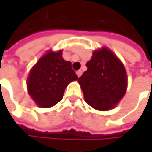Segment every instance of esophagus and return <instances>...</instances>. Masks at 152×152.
<instances>
[{
  "instance_id": "34e87169",
  "label": "esophagus",
  "mask_w": 152,
  "mask_h": 152,
  "mask_svg": "<svg viewBox=\"0 0 152 152\" xmlns=\"http://www.w3.org/2000/svg\"><path fill=\"white\" fill-rule=\"evenodd\" d=\"M82 73H83V72H82V70H78V71H76V75H77L78 77H80V76H82Z\"/></svg>"
}]
</instances>
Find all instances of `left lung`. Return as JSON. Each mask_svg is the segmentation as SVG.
I'll return each instance as SVG.
<instances>
[{
	"label": "left lung",
	"instance_id": "left-lung-1",
	"mask_svg": "<svg viewBox=\"0 0 152 152\" xmlns=\"http://www.w3.org/2000/svg\"><path fill=\"white\" fill-rule=\"evenodd\" d=\"M78 79L85 102L96 110L107 111L123 98L128 85L122 62L108 48L96 50Z\"/></svg>",
	"mask_w": 152,
	"mask_h": 152
}]
</instances>
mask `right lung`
Masks as SVG:
<instances>
[{
    "instance_id": "right-lung-1",
    "label": "right lung",
    "mask_w": 152,
    "mask_h": 152,
    "mask_svg": "<svg viewBox=\"0 0 152 152\" xmlns=\"http://www.w3.org/2000/svg\"><path fill=\"white\" fill-rule=\"evenodd\" d=\"M61 50L48 51L32 67L28 79V92L36 105L48 108L60 102L68 84L78 79L71 62L63 60Z\"/></svg>"
}]
</instances>
